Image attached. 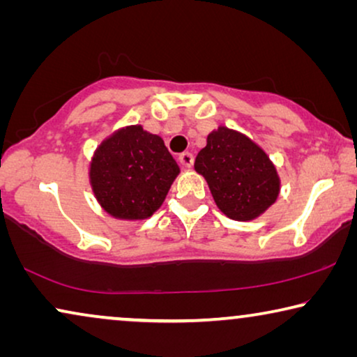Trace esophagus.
Wrapping results in <instances>:
<instances>
[{
  "label": "esophagus",
  "mask_w": 357,
  "mask_h": 357,
  "mask_svg": "<svg viewBox=\"0 0 357 357\" xmlns=\"http://www.w3.org/2000/svg\"><path fill=\"white\" fill-rule=\"evenodd\" d=\"M178 160H180V164L183 165V167H192L195 159H193L192 153H182L178 155Z\"/></svg>",
  "instance_id": "34e87169"
}]
</instances>
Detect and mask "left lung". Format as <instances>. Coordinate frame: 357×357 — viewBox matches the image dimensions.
<instances>
[{
	"label": "left lung",
	"mask_w": 357,
	"mask_h": 357,
	"mask_svg": "<svg viewBox=\"0 0 357 357\" xmlns=\"http://www.w3.org/2000/svg\"><path fill=\"white\" fill-rule=\"evenodd\" d=\"M218 208L236 221L265 213L280 193V177L265 151L237 131L219 126L195 159Z\"/></svg>",
	"instance_id": "obj_1"
}]
</instances>
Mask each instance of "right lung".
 Wrapping results in <instances>:
<instances>
[{
	"label": "right lung",
	"instance_id": "obj_1",
	"mask_svg": "<svg viewBox=\"0 0 357 357\" xmlns=\"http://www.w3.org/2000/svg\"><path fill=\"white\" fill-rule=\"evenodd\" d=\"M180 172L162 138L128 126L97 148L91 185L100 206L120 219H144L158 211Z\"/></svg>",
	"mask_w": 357,
	"mask_h": 357
}]
</instances>
